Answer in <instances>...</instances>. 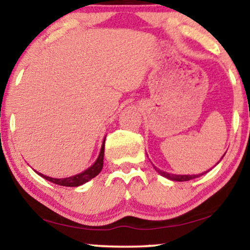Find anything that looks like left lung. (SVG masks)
<instances>
[{
	"label": "left lung",
	"instance_id": "left-lung-1",
	"mask_svg": "<svg viewBox=\"0 0 250 250\" xmlns=\"http://www.w3.org/2000/svg\"><path fill=\"white\" fill-rule=\"evenodd\" d=\"M219 163V162H218ZM154 168H156V170L158 173H159L160 175H163V176H165V178H167V179H169V180H172V181H189V180H192V179H195V178H198V176H201V175H203V174H205V173L207 172H209V170H207V172H204V173H201V174H196V175H175V174H170V173H167V172H164V170H160V169H158L157 167H154Z\"/></svg>",
	"mask_w": 250,
	"mask_h": 250
}]
</instances>
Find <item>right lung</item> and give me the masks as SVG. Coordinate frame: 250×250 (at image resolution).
Listing matches in <instances>:
<instances>
[{
  "label": "right lung",
  "instance_id": "obj_1",
  "mask_svg": "<svg viewBox=\"0 0 250 250\" xmlns=\"http://www.w3.org/2000/svg\"><path fill=\"white\" fill-rule=\"evenodd\" d=\"M104 151H105V141L102 145V150H100L99 157L96 160V163L93 164L92 166L88 167L87 169H85L84 172L80 173V174H76L74 176H69V178H64V179H54L50 178V176L43 175L41 173H38L40 176H42L43 179L48 180V181L55 183V185L59 186H64V187H78V186L84 185L85 182L90 181L91 179H93L94 176H97L100 173V170L103 169V165H104Z\"/></svg>",
  "mask_w": 250,
  "mask_h": 250
}]
</instances>
